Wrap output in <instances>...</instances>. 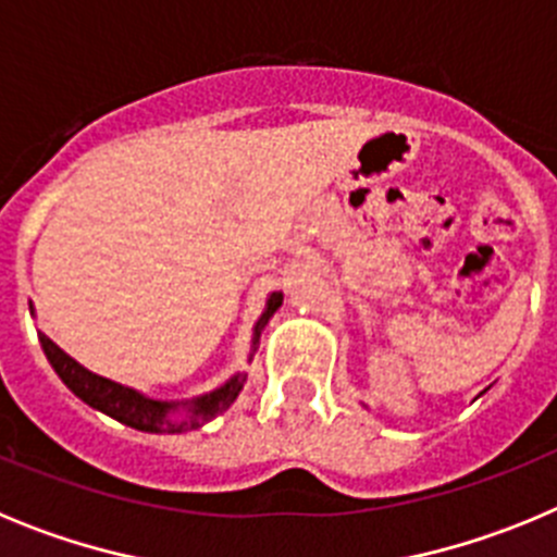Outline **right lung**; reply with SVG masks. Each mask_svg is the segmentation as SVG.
Here are the masks:
<instances>
[{"instance_id":"add662e5","label":"right lung","mask_w":557,"mask_h":557,"mask_svg":"<svg viewBox=\"0 0 557 557\" xmlns=\"http://www.w3.org/2000/svg\"><path fill=\"white\" fill-rule=\"evenodd\" d=\"M282 293H273L268 298V307H264L262 318L253 326V348L250 351H256V343H259V334H262L264 323L273 318V312L282 307ZM38 339H41V348L47 354L49 366L55 368L58 376L63 379V385L75 393L77 398H83L88 407H95V410L116 418L120 424L133 426V430L139 432H152V435H175V432H189L209 424L211 418H218L220 412H225L234 405V398L239 396V391L245 385V373H234L218 391L191 398V401H156V398L141 396L133 387H125L120 382H111V379L91 373L88 368H83L81 362L69 357L63 348H58L47 334L38 332Z\"/></svg>"}]
</instances>
